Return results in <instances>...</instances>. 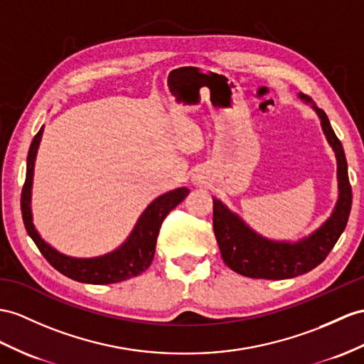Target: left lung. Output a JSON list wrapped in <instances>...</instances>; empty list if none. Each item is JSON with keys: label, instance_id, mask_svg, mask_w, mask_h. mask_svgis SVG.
<instances>
[{"label": "left lung", "instance_id": "1", "mask_svg": "<svg viewBox=\"0 0 364 364\" xmlns=\"http://www.w3.org/2000/svg\"><path fill=\"white\" fill-rule=\"evenodd\" d=\"M299 99L312 105L321 120V128L336 156L338 200L331 218L312 235L296 242H279L264 237L247 225L236 213L230 211L219 199H213V228L224 262L233 272L249 278L289 279L307 273L321 264L333 249L348 224L352 207V188L348 162L338 137L323 109L306 94Z\"/></svg>", "mask_w": 364, "mask_h": 364}]
</instances>
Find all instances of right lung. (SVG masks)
<instances>
[{
  "instance_id": "1",
  "label": "right lung",
  "mask_w": 364,
  "mask_h": 364,
  "mask_svg": "<svg viewBox=\"0 0 364 364\" xmlns=\"http://www.w3.org/2000/svg\"><path fill=\"white\" fill-rule=\"evenodd\" d=\"M41 136L43 127L37 132V136L33 137L29 148L28 166H26V181L21 191V215L26 232L32 237L35 245L38 247L41 255L46 258L52 267L60 273H63L65 277L78 282H87V284H114V282L127 281L129 278L137 277L141 272H145L153 262L157 235L164 219L166 218L168 213L187 198L190 190L185 187L176 188L156 198L145 208V211L141 213V216L139 218L134 228H132L131 235L119 249L103 256H95V258H73V256L60 253L54 247H50L40 236L32 223L31 190L35 157H37Z\"/></svg>"
}]
</instances>
